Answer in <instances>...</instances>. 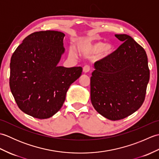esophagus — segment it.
<instances>
[{
    "label": "esophagus",
    "instance_id": "obj_1",
    "mask_svg": "<svg viewBox=\"0 0 159 159\" xmlns=\"http://www.w3.org/2000/svg\"><path fill=\"white\" fill-rule=\"evenodd\" d=\"M89 70H90V67H89V66H85L83 67V72H84V73H87V72H89Z\"/></svg>",
    "mask_w": 159,
    "mask_h": 159
}]
</instances>
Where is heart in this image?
<instances>
[{"mask_svg":"<svg viewBox=\"0 0 159 159\" xmlns=\"http://www.w3.org/2000/svg\"><path fill=\"white\" fill-rule=\"evenodd\" d=\"M112 46L110 43L104 44L103 42H96L93 43H85L79 46V51L82 55H89L96 53L102 50V52L105 55L109 54L112 50ZM70 55L72 57H76V52L74 49L70 50Z\"/></svg>","mask_w":159,"mask_h":159,"instance_id":"obj_1","label":"heart"}]
</instances>
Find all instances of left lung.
Returning a JSON list of instances; mask_svg holds the SVG:
<instances>
[{"instance_id": "1", "label": "left lung", "mask_w": 159, "mask_h": 159, "mask_svg": "<svg viewBox=\"0 0 159 159\" xmlns=\"http://www.w3.org/2000/svg\"><path fill=\"white\" fill-rule=\"evenodd\" d=\"M115 36L123 43L116 51L94 63L91 77V101L101 116L124 119L143 103L150 79L145 50L126 34Z\"/></svg>"}]
</instances>
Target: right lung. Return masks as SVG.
<instances>
[{
	"instance_id": "right-lung-1",
	"label": "right lung",
	"mask_w": 159,
	"mask_h": 159,
	"mask_svg": "<svg viewBox=\"0 0 159 159\" xmlns=\"http://www.w3.org/2000/svg\"><path fill=\"white\" fill-rule=\"evenodd\" d=\"M60 31L31 33L11 56L9 86L20 109L38 119L60 110L71 84L81 75V67L59 66L65 52Z\"/></svg>"
}]
</instances>
